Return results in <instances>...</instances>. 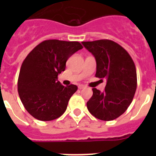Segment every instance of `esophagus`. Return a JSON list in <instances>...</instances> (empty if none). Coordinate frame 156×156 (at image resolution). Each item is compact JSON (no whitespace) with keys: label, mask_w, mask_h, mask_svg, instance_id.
<instances>
[{"label":"esophagus","mask_w":156,"mask_h":156,"mask_svg":"<svg viewBox=\"0 0 156 156\" xmlns=\"http://www.w3.org/2000/svg\"><path fill=\"white\" fill-rule=\"evenodd\" d=\"M86 87L84 86V85H83V84H80L79 86H78V88H79L80 90H81V89H83V88H85Z\"/></svg>","instance_id":"34e87169"}]
</instances>
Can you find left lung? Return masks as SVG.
Returning <instances> with one entry per match:
<instances>
[{
  "label": "left lung",
  "mask_w": 156,
  "mask_h": 156,
  "mask_svg": "<svg viewBox=\"0 0 156 156\" xmlns=\"http://www.w3.org/2000/svg\"><path fill=\"white\" fill-rule=\"evenodd\" d=\"M96 60L95 76L106 79L103 92L93 88L87 102L88 111L97 119L110 121L124 113L137 89V72L133 59L124 48L110 40L82 42Z\"/></svg>",
  "instance_id": "8db88e82"
}]
</instances>
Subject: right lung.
Returning <instances> with one entry per match:
<instances>
[{
    "mask_svg": "<svg viewBox=\"0 0 156 156\" xmlns=\"http://www.w3.org/2000/svg\"><path fill=\"white\" fill-rule=\"evenodd\" d=\"M83 46L77 41L48 40L30 52L22 64L18 92L25 108L35 119L51 121L66 112L77 86H63L58 75L66 61Z\"/></svg>",
    "mask_w": 156,
    "mask_h": 156,
    "instance_id": "obj_1",
    "label": "right lung"
}]
</instances>
